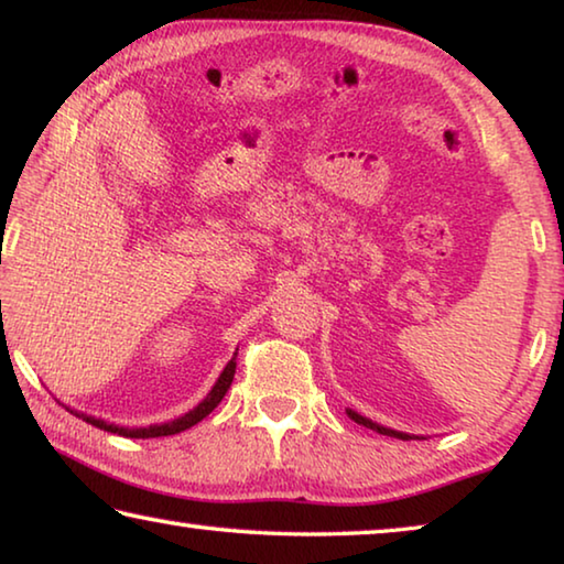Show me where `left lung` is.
I'll return each mask as SVG.
<instances>
[{"instance_id":"obj_1","label":"left lung","mask_w":564,"mask_h":564,"mask_svg":"<svg viewBox=\"0 0 564 564\" xmlns=\"http://www.w3.org/2000/svg\"><path fill=\"white\" fill-rule=\"evenodd\" d=\"M348 415H350V419H352L355 423H360V426H366V429H372V431L383 433V436H393V438H403V441H411V438H413V436H409V433H403V431H393V429L380 426V423H372L370 419H366V415L355 413V411H350V409H348Z\"/></svg>"}]
</instances>
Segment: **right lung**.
Returning <instances> with one entry per match:
<instances>
[{
    "label": "right lung",
    "instance_id": "right-lung-1",
    "mask_svg": "<svg viewBox=\"0 0 564 564\" xmlns=\"http://www.w3.org/2000/svg\"><path fill=\"white\" fill-rule=\"evenodd\" d=\"M234 370H237V352H234V358L227 362V368L221 370V376H219V380H216V383H214L209 395H206L204 401L196 405V409H192V411L184 413V415H178V419H173V421H169V423H153V426L128 429V426H116V423H108V421H102V419H95V415H88V413H77V411H73V409H67V405H65V409L70 411V413H75L77 419L93 423L95 429L118 433V436H126V438H159V436H173V433H181V431L196 426L198 421L206 419V415H209V413L216 409V405L221 403V398L227 395L231 380H234Z\"/></svg>",
    "mask_w": 564,
    "mask_h": 564
}]
</instances>
